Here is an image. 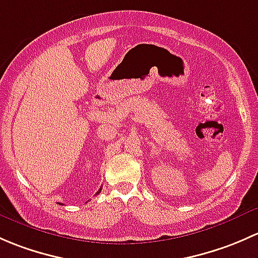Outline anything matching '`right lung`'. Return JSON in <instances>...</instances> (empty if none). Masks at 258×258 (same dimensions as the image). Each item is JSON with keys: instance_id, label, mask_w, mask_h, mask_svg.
Instances as JSON below:
<instances>
[{"instance_id": "add662e5", "label": "right lung", "mask_w": 258, "mask_h": 258, "mask_svg": "<svg viewBox=\"0 0 258 258\" xmlns=\"http://www.w3.org/2000/svg\"><path fill=\"white\" fill-rule=\"evenodd\" d=\"M100 191H102V188H99V191H98V192H97V194H95V195H98V194H99V192H100Z\"/></svg>"}]
</instances>
